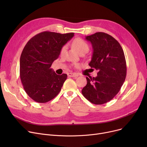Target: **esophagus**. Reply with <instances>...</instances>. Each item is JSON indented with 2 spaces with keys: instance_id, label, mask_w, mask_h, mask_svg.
<instances>
[{
  "instance_id": "esophagus-1",
  "label": "esophagus",
  "mask_w": 147,
  "mask_h": 147,
  "mask_svg": "<svg viewBox=\"0 0 147 147\" xmlns=\"http://www.w3.org/2000/svg\"><path fill=\"white\" fill-rule=\"evenodd\" d=\"M68 77H78V74H77L76 73H69L67 74Z\"/></svg>"
}]
</instances>
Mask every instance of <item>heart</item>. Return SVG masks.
Here are the masks:
<instances>
[{
  "label": "heart",
  "mask_w": 147,
  "mask_h": 147,
  "mask_svg": "<svg viewBox=\"0 0 147 147\" xmlns=\"http://www.w3.org/2000/svg\"><path fill=\"white\" fill-rule=\"evenodd\" d=\"M72 46L73 47L78 51L80 53L82 52H86L89 49V46L88 43L84 41L82 38H77L73 41ZM66 46H64L63 48H61V53L63 54L65 51Z\"/></svg>",
  "instance_id": "1"
}]
</instances>
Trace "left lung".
Here are the masks:
<instances>
[{"instance_id": "obj_1", "label": "left lung", "mask_w": 147, "mask_h": 147, "mask_svg": "<svg viewBox=\"0 0 147 147\" xmlns=\"http://www.w3.org/2000/svg\"><path fill=\"white\" fill-rule=\"evenodd\" d=\"M93 48L91 68L98 71L96 78L86 77L87 84L82 93L90 102L101 105L109 102L120 90L126 76L125 53L111 36L98 32L86 37Z\"/></svg>"}]
</instances>
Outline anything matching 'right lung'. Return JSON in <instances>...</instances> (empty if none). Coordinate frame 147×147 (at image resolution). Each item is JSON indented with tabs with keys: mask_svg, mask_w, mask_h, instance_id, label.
I'll use <instances>...</instances> for the list:
<instances>
[{
	"mask_svg": "<svg viewBox=\"0 0 147 147\" xmlns=\"http://www.w3.org/2000/svg\"><path fill=\"white\" fill-rule=\"evenodd\" d=\"M74 34L43 32L30 38L23 49L20 78L27 94L34 101L46 103L59 94L67 75H58L51 67Z\"/></svg>",
	"mask_w": 147,
	"mask_h": 147,
	"instance_id": "right-lung-1",
	"label": "right lung"
}]
</instances>
